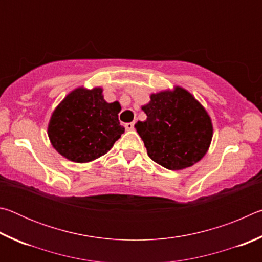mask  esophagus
Instances as JSON below:
<instances>
[{
  "instance_id": "esophagus-1",
  "label": "esophagus",
  "mask_w": 262,
  "mask_h": 262,
  "mask_svg": "<svg viewBox=\"0 0 262 262\" xmlns=\"http://www.w3.org/2000/svg\"><path fill=\"white\" fill-rule=\"evenodd\" d=\"M125 128L127 130H133V129H134V122L125 123Z\"/></svg>"
}]
</instances>
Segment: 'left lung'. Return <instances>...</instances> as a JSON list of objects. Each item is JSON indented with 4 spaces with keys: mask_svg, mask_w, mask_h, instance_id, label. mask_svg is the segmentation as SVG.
I'll return each instance as SVG.
<instances>
[{
    "mask_svg": "<svg viewBox=\"0 0 262 262\" xmlns=\"http://www.w3.org/2000/svg\"><path fill=\"white\" fill-rule=\"evenodd\" d=\"M142 110L147 120L135 128L149 157L168 170H183L207 154L212 139V123L205 107L187 90L161 91L150 96Z\"/></svg>",
    "mask_w": 262,
    "mask_h": 262,
    "instance_id": "left-lung-1",
    "label": "left lung"
}]
</instances>
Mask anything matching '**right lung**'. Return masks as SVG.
<instances>
[{
	"label": "right lung",
	"mask_w": 262,
	"mask_h": 262,
	"mask_svg": "<svg viewBox=\"0 0 262 262\" xmlns=\"http://www.w3.org/2000/svg\"><path fill=\"white\" fill-rule=\"evenodd\" d=\"M120 110L118 101H105L101 88L75 89L52 114L47 129L52 145L72 162L95 161L125 133L118 118Z\"/></svg>",
	"instance_id": "right-lung-1"
}]
</instances>
